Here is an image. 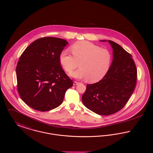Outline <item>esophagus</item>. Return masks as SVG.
<instances>
[{"mask_svg":"<svg viewBox=\"0 0 153 153\" xmlns=\"http://www.w3.org/2000/svg\"><path fill=\"white\" fill-rule=\"evenodd\" d=\"M79 84V82H77V81H74L73 82V85H77V84Z\"/></svg>","mask_w":153,"mask_h":153,"instance_id":"34e87169","label":"esophagus"}]
</instances>
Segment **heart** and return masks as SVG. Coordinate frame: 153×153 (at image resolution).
<instances>
[{
	"mask_svg": "<svg viewBox=\"0 0 153 153\" xmlns=\"http://www.w3.org/2000/svg\"><path fill=\"white\" fill-rule=\"evenodd\" d=\"M73 55L66 51H62L59 61L68 73L72 72L79 65L80 68L71 75L77 79H86L91 83L96 82L108 72L112 61L109 51L88 41L77 42L71 46Z\"/></svg>",
	"mask_w": 153,
	"mask_h": 153,
	"instance_id": "1",
	"label": "heart"
}]
</instances>
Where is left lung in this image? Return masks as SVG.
Listing matches in <instances>:
<instances>
[{
  "label": "left lung",
  "mask_w": 153,
  "mask_h": 153,
  "mask_svg": "<svg viewBox=\"0 0 153 153\" xmlns=\"http://www.w3.org/2000/svg\"><path fill=\"white\" fill-rule=\"evenodd\" d=\"M108 42L113 49L109 70L99 82L87 84L82 96L84 105L101 115H112L123 108L135 89L137 79V69L131 54L116 42Z\"/></svg>",
  "instance_id": "obj_1"
}]
</instances>
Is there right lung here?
Returning a JSON list of instances; mask_svg holds the SVG:
<instances>
[{"label":"right lung","mask_w":153,"mask_h":153,"mask_svg":"<svg viewBox=\"0 0 153 153\" xmlns=\"http://www.w3.org/2000/svg\"><path fill=\"white\" fill-rule=\"evenodd\" d=\"M68 42L46 36L30 45L18 62L17 88L22 100L39 111L56 108L63 102L73 81L62 69L59 56Z\"/></svg>","instance_id":"right-lung-1"}]
</instances>
